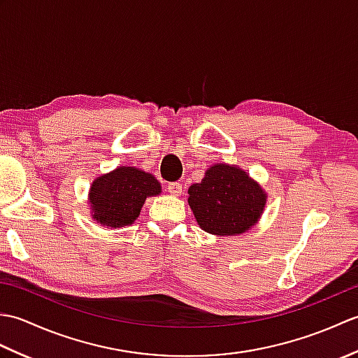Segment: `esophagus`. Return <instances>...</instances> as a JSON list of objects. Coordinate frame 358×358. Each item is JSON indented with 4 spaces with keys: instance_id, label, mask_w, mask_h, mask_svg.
I'll list each match as a JSON object with an SVG mask.
<instances>
[{
    "instance_id": "esophagus-1",
    "label": "esophagus",
    "mask_w": 358,
    "mask_h": 358,
    "mask_svg": "<svg viewBox=\"0 0 358 358\" xmlns=\"http://www.w3.org/2000/svg\"><path fill=\"white\" fill-rule=\"evenodd\" d=\"M167 191L172 195H181V191H183V187L178 183V181H173V183H167Z\"/></svg>"
}]
</instances>
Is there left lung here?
<instances>
[{"label":"left lung","instance_id":"8db88e82","mask_svg":"<svg viewBox=\"0 0 358 358\" xmlns=\"http://www.w3.org/2000/svg\"><path fill=\"white\" fill-rule=\"evenodd\" d=\"M187 201L201 229L215 235H237L257 223L266 195L246 172L215 164L201 183L189 187Z\"/></svg>","mask_w":358,"mask_h":358}]
</instances>
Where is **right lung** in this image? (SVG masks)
I'll list each match as a JSON object with an SVG mask.
<instances>
[{
	"instance_id": "1",
	"label": "right lung",
	"mask_w": 358,
	"mask_h": 358,
	"mask_svg": "<svg viewBox=\"0 0 358 358\" xmlns=\"http://www.w3.org/2000/svg\"><path fill=\"white\" fill-rule=\"evenodd\" d=\"M162 192L155 177L135 167H118L98 177L90 187L94 218L103 226L132 224L148 196Z\"/></svg>"
}]
</instances>
